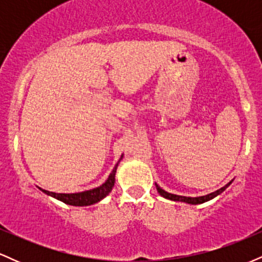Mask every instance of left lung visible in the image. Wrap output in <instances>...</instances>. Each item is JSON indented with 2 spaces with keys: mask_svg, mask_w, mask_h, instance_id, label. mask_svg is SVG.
<instances>
[{
  "mask_svg": "<svg viewBox=\"0 0 262 262\" xmlns=\"http://www.w3.org/2000/svg\"><path fill=\"white\" fill-rule=\"evenodd\" d=\"M230 183H231V182L227 183V185H225L224 187L219 188V189H217V191L212 192V193L206 194V196H201V197H185V196H179V194H172V193H169V192L164 191V189H162V188L160 187V186L156 185V183H155V186H156V189H158L159 193H160L162 197L167 198V200H171V201H180V202H186V203H189V204H200V203L207 202V201L212 200V198L217 197L218 194H221L222 192H223L224 189L227 188L228 186L230 185Z\"/></svg>",
  "mask_w": 262,
  "mask_h": 262,
  "instance_id": "8db88e82",
  "label": "left lung"
}]
</instances>
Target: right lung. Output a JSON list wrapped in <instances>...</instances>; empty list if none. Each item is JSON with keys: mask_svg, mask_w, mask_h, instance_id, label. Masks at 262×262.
Returning <instances> with one entry per match:
<instances>
[{"mask_svg": "<svg viewBox=\"0 0 262 262\" xmlns=\"http://www.w3.org/2000/svg\"><path fill=\"white\" fill-rule=\"evenodd\" d=\"M123 155L119 159V161L122 160ZM119 161L117 162L114 169L112 170V172L110 173L108 176L107 181L104 183H102L100 187H96L92 189H89V191H83V192H79V193H55V192H50L47 191V189H41L45 194L48 196H52L56 200L61 201L66 204H70V206H91L93 203L100 202L101 200H103L104 197L112 191L114 182H116V172H117V166H118Z\"/></svg>", "mask_w": 262, "mask_h": 262, "instance_id": "add662e5", "label": "right lung"}]
</instances>
